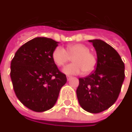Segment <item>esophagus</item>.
Listing matches in <instances>:
<instances>
[{
	"label": "esophagus",
	"instance_id": "esophagus-1",
	"mask_svg": "<svg viewBox=\"0 0 132 132\" xmlns=\"http://www.w3.org/2000/svg\"><path fill=\"white\" fill-rule=\"evenodd\" d=\"M71 78H72V77H71V76H69V75H68V76H67V80H68V81H69V80H70Z\"/></svg>",
	"mask_w": 132,
	"mask_h": 132
}]
</instances>
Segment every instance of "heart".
<instances>
[{
  "label": "heart",
  "mask_w": 132,
  "mask_h": 132,
  "mask_svg": "<svg viewBox=\"0 0 132 132\" xmlns=\"http://www.w3.org/2000/svg\"><path fill=\"white\" fill-rule=\"evenodd\" d=\"M89 50V47L83 44H69L66 50L57 46L53 50L52 58L55 64L61 67L73 57L74 63L66 66L63 72L67 75H77L82 72L84 75H88L95 70L97 64L96 55Z\"/></svg>",
  "instance_id": "obj_1"
}]
</instances>
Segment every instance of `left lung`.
<instances>
[{
	"label": "left lung",
	"instance_id": "left-lung-1",
	"mask_svg": "<svg viewBox=\"0 0 132 132\" xmlns=\"http://www.w3.org/2000/svg\"><path fill=\"white\" fill-rule=\"evenodd\" d=\"M95 48V70L79 78L76 93L82 108L92 113H100L117 100L125 79V64L116 50L100 39L89 40Z\"/></svg>",
	"mask_w": 132,
	"mask_h": 132
}]
</instances>
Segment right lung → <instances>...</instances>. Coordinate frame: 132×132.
I'll return each mask as SVG.
<instances>
[{"label":"right lung","instance_id":"obj_1","mask_svg":"<svg viewBox=\"0 0 132 132\" xmlns=\"http://www.w3.org/2000/svg\"><path fill=\"white\" fill-rule=\"evenodd\" d=\"M57 46L52 39L37 37L21 46L11 62L15 94L22 104L36 112L52 108L67 81L52 58Z\"/></svg>","mask_w":132,"mask_h":132}]
</instances>
